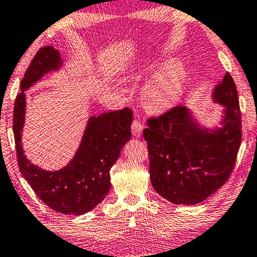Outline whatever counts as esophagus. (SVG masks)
Segmentation results:
<instances>
[{
  "instance_id": "obj_1",
  "label": "esophagus",
  "mask_w": 257,
  "mask_h": 257,
  "mask_svg": "<svg viewBox=\"0 0 257 257\" xmlns=\"http://www.w3.org/2000/svg\"><path fill=\"white\" fill-rule=\"evenodd\" d=\"M143 132V124L142 122L139 120H134L132 124V133L134 136H141V134Z\"/></svg>"
}]
</instances>
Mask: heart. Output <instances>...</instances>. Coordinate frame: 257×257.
Masks as SVG:
<instances>
[{"mask_svg":"<svg viewBox=\"0 0 257 257\" xmlns=\"http://www.w3.org/2000/svg\"><path fill=\"white\" fill-rule=\"evenodd\" d=\"M135 78H141L136 74ZM186 72L182 64H166L144 84L141 99L144 107L153 111H163L179 100L185 84Z\"/></svg>","mask_w":257,"mask_h":257,"instance_id":"heart-1","label":"heart"}]
</instances>
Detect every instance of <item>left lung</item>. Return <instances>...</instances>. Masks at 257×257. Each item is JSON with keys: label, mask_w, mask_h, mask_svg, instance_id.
I'll list each match as a JSON object with an SVG mask.
<instances>
[{"label": "left lung", "mask_w": 257, "mask_h": 257, "mask_svg": "<svg viewBox=\"0 0 257 257\" xmlns=\"http://www.w3.org/2000/svg\"><path fill=\"white\" fill-rule=\"evenodd\" d=\"M213 99L226 108L222 128L202 129L186 107L176 106L148 118L143 130L151 184L172 204H199L228 180L235 165L242 121L237 89L228 72Z\"/></svg>", "instance_id": "left-lung-1"}]
</instances>
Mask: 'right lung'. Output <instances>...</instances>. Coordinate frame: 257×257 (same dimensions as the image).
<instances>
[{"instance_id": "1", "label": "right lung", "mask_w": 257, "mask_h": 257, "mask_svg": "<svg viewBox=\"0 0 257 257\" xmlns=\"http://www.w3.org/2000/svg\"><path fill=\"white\" fill-rule=\"evenodd\" d=\"M61 64L58 50L44 46L38 50L21 81L22 92L14 104V137L20 171L46 206L64 214H84L106 198L110 189V168L122 147L132 137L130 108L108 111L89 118L81 144L66 168L50 172L31 164L23 154L21 133L24 124V91Z\"/></svg>"}]
</instances>
